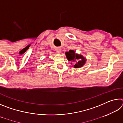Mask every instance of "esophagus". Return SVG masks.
Returning <instances> with one entry per match:
<instances>
[{
    "label": "esophagus",
    "mask_w": 123,
    "mask_h": 123,
    "mask_svg": "<svg viewBox=\"0 0 123 123\" xmlns=\"http://www.w3.org/2000/svg\"><path fill=\"white\" fill-rule=\"evenodd\" d=\"M56 50L57 53H61V49L60 48H57Z\"/></svg>",
    "instance_id": "1"
}]
</instances>
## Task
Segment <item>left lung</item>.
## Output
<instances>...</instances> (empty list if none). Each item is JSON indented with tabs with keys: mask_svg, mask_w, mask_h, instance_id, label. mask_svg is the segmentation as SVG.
<instances>
[{
	"mask_svg": "<svg viewBox=\"0 0 123 123\" xmlns=\"http://www.w3.org/2000/svg\"><path fill=\"white\" fill-rule=\"evenodd\" d=\"M66 55L68 61H75L76 60L77 61L76 63L74 65V68H77L82 67L85 63V57L82 56L81 55H78L76 54L74 50H70L69 52H67L66 53Z\"/></svg>",
	"mask_w": 123,
	"mask_h": 123,
	"instance_id": "1",
	"label": "left lung"
}]
</instances>
